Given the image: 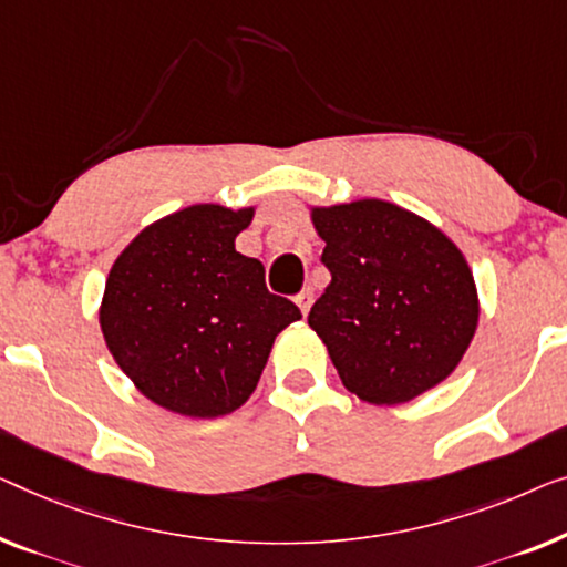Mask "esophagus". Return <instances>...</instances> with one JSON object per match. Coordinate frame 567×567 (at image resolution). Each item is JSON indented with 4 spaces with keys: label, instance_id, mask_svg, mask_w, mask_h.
Returning <instances> with one entry per match:
<instances>
[{
    "label": "esophagus",
    "instance_id": "obj_1",
    "mask_svg": "<svg viewBox=\"0 0 567 567\" xmlns=\"http://www.w3.org/2000/svg\"><path fill=\"white\" fill-rule=\"evenodd\" d=\"M311 303H315V293H311L309 289H307V291H301V293H299V297H297V307L301 309V315H303V317H307V315H309Z\"/></svg>",
    "mask_w": 567,
    "mask_h": 567
}]
</instances>
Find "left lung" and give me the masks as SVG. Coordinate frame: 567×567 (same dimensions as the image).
<instances>
[{
    "label": "left lung",
    "instance_id": "obj_1",
    "mask_svg": "<svg viewBox=\"0 0 567 567\" xmlns=\"http://www.w3.org/2000/svg\"><path fill=\"white\" fill-rule=\"evenodd\" d=\"M332 281L309 311L344 389L396 406L440 385L478 330L463 250L437 225L385 199L309 207Z\"/></svg>",
    "mask_w": 567,
    "mask_h": 567
}]
</instances>
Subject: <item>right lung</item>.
<instances>
[{
    "mask_svg": "<svg viewBox=\"0 0 567 567\" xmlns=\"http://www.w3.org/2000/svg\"><path fill=\"white\" fill-rule=\"evenodd\" d=\"M256 207L192 204L141 229L106 276L100 327L137 391L188 420L233 414L301 311L235 250Z\"/></svg>",
    "mask_w": 567,
    "mask_h": 567,
    "instance_id": "1",
    "label": "right lung"
}]
</instances>
